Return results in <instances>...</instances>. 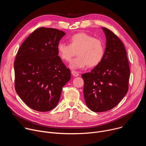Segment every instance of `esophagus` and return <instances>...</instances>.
<instances>
[{
    "label": "esophagus",
    "mask_w": 146,
    "mask_h": 146,
    "mask_svg": "<svg viewBox=\"0 0 146 146\" xmlns=\"http://www.w3.org/2000/svg\"><path fill=\"white\" fill-rule=\"evenodd\" d=\"M72 74L73 76H74V77H77V76H79L78 72H76V71H75V70H72Z\"/></svg>",
    "instance_id": "1"
}]
</instances>
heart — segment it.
<instances>
[{
  "mask_svg": "<svg viewBox=\"0 0 146 146\" xmlns=\"http://www.w3.org/2000/svg\"><path fill=\"white\" fill-rule=\"evenodd\" d=\"M70 44L60 42L57 46L59 57L65 62H70L77 54L78 56L70 64L72 69L98 66L103 59L105 48L103 41L86 33H78L69 38Z\"/></svg>",
  "mask_w": 146,
  "mask_h": 146,
  "instance_id": "b5f03b06",
  "label": "heart"
}]
</instances>
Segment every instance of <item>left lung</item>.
Instances as JSON below:
<instances>
[{
    "label": "left lung",
    "mask_w": 146,
    "mask_h": 146,
    "mask_svg": "<svg viewBox=\"0 0 146 146\" xmlns=\"http://www.w3.org/2000/svg\"><path fill=\"white\" fill-rule=\"evenodd\" d=\"M106 38L103 59L90 73L82 74L86 105L94 112L115 107L128 90L130 76L127 51L121 40L111 31L102 28Z\"/></svg>",
    "instance_id": "8db88e82"
}]
</instances>
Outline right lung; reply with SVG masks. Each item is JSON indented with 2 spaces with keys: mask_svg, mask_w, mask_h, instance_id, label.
Returning a JSON list of instances; mask_svg holds the SVG:
<instances>
[{
  "mask_svg": "<svg viewBox=\"0 0 146 146\" xmlns=\"http://www.w3.org/2000/svg\"><path fill=\"white\" fill-rule=\"evenodd\" d=\"M66 33L41 27L32 32L20 46L14 62L15 89L30 108L51 110L60 99L62 88L71 74L58 56L57 46Z\"/></svg>",
  "mask_w": 146,
  "mask_h": 146,
  "instance_id": "right-lung-1",
  "label": "right lung"
}]
</instances>
